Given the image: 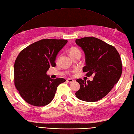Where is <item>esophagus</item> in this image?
<instances>
[{"label":"esophagus","instance_id":"esophagus-1","mask_svg":"<svg viewBox=\"0 0 134 134\" xmlns=\"http://www.w3.org/2000/svg\"><path fill=\"white\" fill-rule=\"evenodd\" d=\"M66 82H68V83H71L74 82V80H73V79H69V78H68V79L66 80Z\"/></svg>","mask_w":134,"mask_h":134}]
</instances>
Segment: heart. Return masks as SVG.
I'll list each match as a JSON object with an SVG mask.
<instances>
[{
  "mask_svg": "<svg viewBox=\"0 0 134 134\" xmlns=\"http://www.w3.org/2000/svg\"><path fill=\"white\" fill-rule=\"evenodd\" d=\"M80 51L77 47H71L69 50V54L71 57L74 56L77 54H80Z\"/></svg>",
  "mask_w": 134,
  "mask_h": 134,
  "instance_id": "obj_1",
  "label": "heart"
}]
</instances>
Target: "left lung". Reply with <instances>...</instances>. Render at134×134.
<instances>
[{
  "label": "left lung",
  "instance_id": "1",
  "mask_svg": "<svg viewBox=\"0 0 134 134\" xmlns=\"http://www.w3.org/2000/svg\"><path fill=\"white\" fill-rule=\"evenodd\" d=\"M75 43L83 50L86 75L94 74L92 81L78 79L79 90L75 95L78 99L89 102L103 98L118 82L122 74V63L118 51L113 46L93 37L76 39Z\"/></svg>",
  "mask_w": 134,
  "mask_h": 134
}]
</instances>
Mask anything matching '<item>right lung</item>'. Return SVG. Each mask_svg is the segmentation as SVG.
Returning <instances> with one entry per match:
<instances>
[{"instance_id": "add662e5", "label": "right lung", "mask_w": 134, "mask_h": 134, "mask_svg": "<svg viewBox=\"0 0 134 134\" xmlns=\"http://www.w3.org/2000/svg\"><path fill=\"white\" fill-rule=\"evenodd\" d=\"M67 42L65 40H41L18 55L14 65V84L28 103L38 107L49 104L59 85L66 81L64 78L51 79L46 72L50 66H56V56Z\"/></svg>"}]
</instances>
